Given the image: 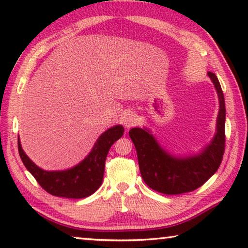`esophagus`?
Wrapping results in <instances>:
<instances>
[{"label":"esophagus","mask_w":248,"mask_h":248,"mask_svg":"<svg viewBox=\"0 0 248 248\" xmlns=\"http://www.w3.org/2000/svg\"><path fill=\"white\" fill-rule=\"evenodd\" d=\"M137 115L134 114V112L130 111L128 112V114H125L124 117H123V124H124V127L127 129H130L132 128L134 124H137Z\"/></svg>","instance_id":"obj_1"}]
</instances>
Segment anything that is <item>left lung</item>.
Listing matches in <instances>:
<instances>
[{"label":"left lung","instance_id":"obj_1","mask_svg":"<svg viewBox=\"0 0 248 248\" xmlns=\"http://www.w3.org/2000/svg\"><path fill=\"white\" fill-rule=\"evenodd\" d=\"M208 75L215 84L220 100L217 134L210 145L196 156L176 158L166 153L154 138L140 128L129 131L137 150L142 178L153 190L165 195L190 192L202 186L216 173L225 150V104L219 79L215 73Z\"/></svg>","mask_w":248,"mask_h":248}]
</instances>
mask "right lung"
<instances>
[{"instance_id":"add662e5","label":"right lung","mask_w":248,"mask_h":248,"mask_svg":"<svg viewBox=\"0 0 248 248\" xmlns=\"http://www.w3.org/2000/svg\"><path fill=\"white\" fill-rule=\"evenodd\" d=\"M123 134V125H115L108 129L98 138L89 156L68 170L47 171L39 169L24 153L19 139L18 153L25 167L50 195L81 199L94 194L102 185L108 151Z\"/></svg>"}]
</instances>
